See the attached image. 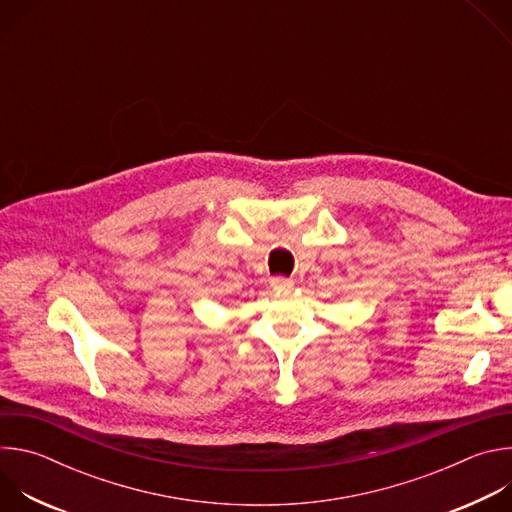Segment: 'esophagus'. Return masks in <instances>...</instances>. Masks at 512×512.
I'll return each mask as SVG.
<instances>
[{
	"label": "esophagus",
	"mask_w": 512,
	"mask_h": 512,
	"mask_svg": "<svg viewBox=\"0 0 512 512\" xmlns=\"http://www.w3.org/2000/svg\"><path fill=\"white\" fill-rule=\"evenodd\" d=\"M271 287L277 289V291H289L291 287H294V281L287 279V277H273Z\"/></svg>",
	"instance_id": "obj_1"
}]
</instances>
